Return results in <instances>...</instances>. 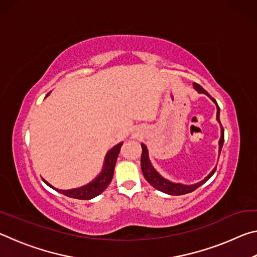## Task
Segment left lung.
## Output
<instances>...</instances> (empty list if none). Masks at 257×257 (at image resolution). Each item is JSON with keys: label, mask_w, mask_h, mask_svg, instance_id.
<instances>
[{"label": "left lung", "mask_w": 257, "mask_h": 257, "mask_svg": "<svg viewBox=\"0 0 257 257\" xmlns=\"http://www.w3.org/2000/svg\"><path fill=\"white\" fill-rule=\"evenodd\" d=\"M194 87L195 89L198 90L199 93L202 94H206L208 96L211 97V95L208 94L205 89L203 88L201 85L196 84V82H194ZM213 99V102H215V99L211 97ZM216 104V102H215ZM217 106V113H216V119L217 121L220 122V107L219 105L216 104ZM223 142H224V130L222 124H221V138H220V142H219V145H220V152L221 149H222V145H223ZM141 167H142V172L143 175H144L145 179L150 182V184L156 188L160 191H163L165 194H170V195H185V194H188L191 193V191H194L195 189H197L199 186H202L204 182H206L210 178L213 176V173L215 172L216 168L213 170L210 175H208L205 179L202 180L201 182H198V184H195V185H190V186H186V185H181V184H175V182H171L167 179H164L163 177H161L158 172L155 171V169L152 167V164L149 160V152H147L146 146L144 144H142V158H141Z\"/></svg>", "instance_id": "left-lung-1"}]
</instances>
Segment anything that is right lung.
<instances>
[{
	"label": "right lung",
	"instance_id": "1",
	"mask_svg": "<svg viewBox=\"0 0 257 257\" xmlns=\"http://www.w3.org/2000/svg\"><path fill=\"white\" fill-rule=\"evenodd\" d=\"M49 95V94H47ZM122 146V143H120L116 146L113 147L112 150L108 151V153L105 156V163H104V169L101 175H99L96 179L90 182V184L86 185L81 188L77 189H70V190H59L55 189L54 187H52L49 182H46V185H49L51 188L60 191L61 194L66 195L68 197L76 198V199H90L97 196L104 191L112 180L113 177V170H114V165L116 162V159H118V155L120 153V149Z\"/></svg>",
	"mask_w": 257,
	"mask_h": 257
}]
</instances>
